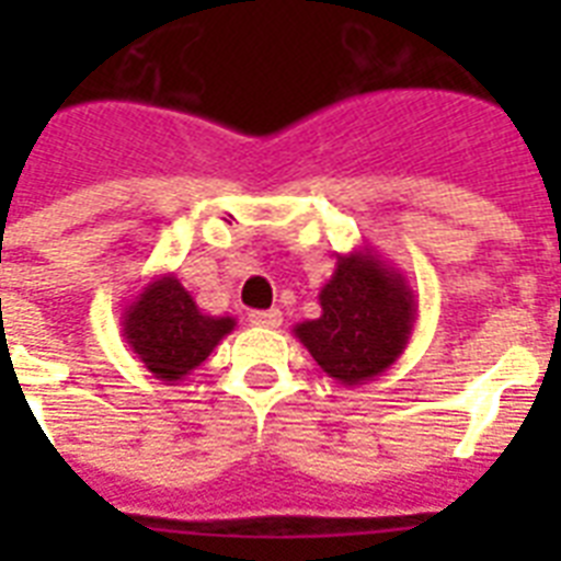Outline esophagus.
<instances>
[{"label":"esophagus","mask_w":561,"mask_h":561,"mask_svg":"<svg viewBox=\"0 0 561 561\" xmlns=\"http://www.w3.org/2000/svg\"><path fill=\"white\" fill-rule=\"evenodd\" d=\"M247 320H250L253 325H259V329H279L282 311L279 308H271V311H250Z\"/></svg>","instance_id":"esophagus-1"}]
</instances>
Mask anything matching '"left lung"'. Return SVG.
<instances>
[{"instance_id":"1","label":"left lung","mask_w":561,"mask_h":561,"mask_svg":"<svg viewBox=\"0 0 561 561\" xmlns=\"http://www.w3.org/2000/svg\"><path fill=\"white\" fill-rule=\"evenodd\" d=\"M323 314L294 325L317 367L343 387L367 383L401 358L416 325V294L373 247L337 255L320 290Z\"/></svg>"}]
</instances>
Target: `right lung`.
<instances>
[{"label": "right lung", "instance_id": "right-lung-1", "mask_svg": "<svg viewBox=\"0 0 561 561\" xmlns=\"http://www.w3.org/2000/svg\"><path fill=\"white\" fill-rule=\"evenodd\" d=\"M118 323L142 367L157 381L178 383L236 329V317L206 314L174 273H160L127 302Z\"/></svg>", "mask_w": 561, "mask_h": 561}]
</instances>
